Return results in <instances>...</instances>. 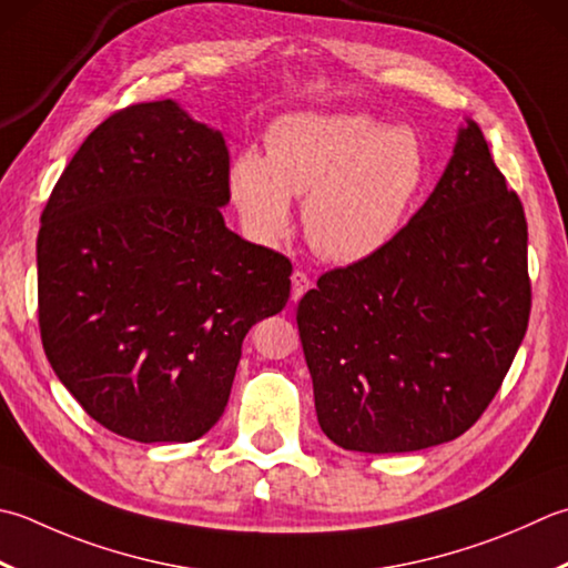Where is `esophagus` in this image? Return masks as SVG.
Masks as SVG:
<instances>
[{"label": "esophagus", "mask_w": 568, "mask_h": 568, "mask_svg": "<svg viewBox=\"0 0 568 568\" xmlns=\"http://www.w3.org/2000/svg\"><path fill=\"white\" fill-rule=\"evenodd\" d=\"M291 281H293V293H291V300H293V303H297V300L303 297V295L310 291V275H307V273H303V271H295Z\"/></svg>", "instance_id": "1"}]
</instances>
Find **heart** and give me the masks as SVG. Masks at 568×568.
Returning a JSON list of instances; mask_svg holds the SVG:
<instances>
[{"label": "heart", "instance_id": "b5f03b06", "mask_svg": "<svg viewBox=\"0 0 568 568\" xmlns=\"http://www.w3.org/2000/svg\"><path fill=\"white\" fill-rule=\"evenodd\" d=\"M426 184V152L408 128L369 113H293L275 120L265 154L246 150L229 166L243 229L275 243L305 196V236L322 258L359 263L396 239Z\"/></svg>", "mask_w": 568, "mask_h": 568}]
</instances>
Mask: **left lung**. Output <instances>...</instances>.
Here are the masks:
<instances>
[{"label":"left lung","instance_id":"8db88e82","mask_svg":"<svg viewBox=\"0 0 568 568\" xmlns=\"http://www.w3.org/2000/svg\"><path fill=\"white\" fill-rule=\"evenodd\" d=\"M529 307L525 209L465 120L446 172L396 239L325 273L297 303L320 428L357 453L463 436L513 366Z\"/></svg>","mask_w":568,"mask_h":568}]
</instances>
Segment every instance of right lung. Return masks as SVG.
<instances>
[{
	"label": "right lung",
	"instance_id": "obj_1",
	"mask_svg": "<svg viewBox=\"0 0 568 568\" xmlns=\"http://www.w3.org/2000/svg\"><path fill=\"white\" fill-rule=\"evenodd\" d=\"M229 199L224 135L174 100L100 122L53 186L37 241L43 352L118 436L202 438L243 337L291 297V261L226 229Z\"/></svg>",
	"mask_w": 568,
	"mask_h": 568
}]
</instances>
